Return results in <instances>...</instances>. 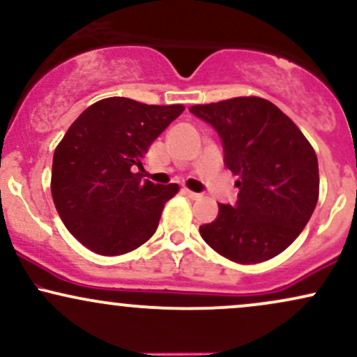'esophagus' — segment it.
Masks as SVG:
<instances>
[{
  "instance_id": "34e87169",
  "label": "esophagus",
  "mask_w": 357,
  "mask_h": 357,
  "mask_svg": "<svg viewBox=\"0 0 357 357\" xmlns=\"http://www.w3.org/2000/svg\"><path fill=\"white\" fill-rule=\"evenodd\" d=\"M183 192L188 196V198H191V199H199V198H202V195H199V192H195V191L188 190V188H184Z\"/></svg>"
}]
</instances>
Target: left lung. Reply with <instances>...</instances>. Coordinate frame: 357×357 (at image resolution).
Returning <instances> with one entry per match:
<instances>
[{"label":"left lung","mask_w":357,"mask_h":357,"mask_svg":"<svg viewBox=\"0 0 357 357\" xmlns=\"http://www.w3.org/2000/svg\"><path fill=\"white\" fill-rule=\"evenodd\" d=\"M211 124L225 149V166L238 176V199L218 204L199 235L221 257L260 264L277 257L304 230L319 199L314 147L277 105L261 97H233L192 105Z\"/></svg>","instance_id":"obj_1"}]
</instances>
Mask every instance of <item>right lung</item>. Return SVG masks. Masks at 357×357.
<instances>
[{
    "mask_svg": "<svg viewBox=\"0 0 357 357\" xmlns=\"http://www.w3.org/2000/svg\"><path fill=\"white\" fill-rule=\"evenodd\" d=\"M184 105L126 97L92 104L68 127L52 165V196L67 230L99 255L132 252L154 235L178 184L142 181V158Z\"/></svg>",
    "mask_w": 357,
    "mask_h": 357,
    "instance_id": "1",
    "label": "right lung"
}]
</instances>
